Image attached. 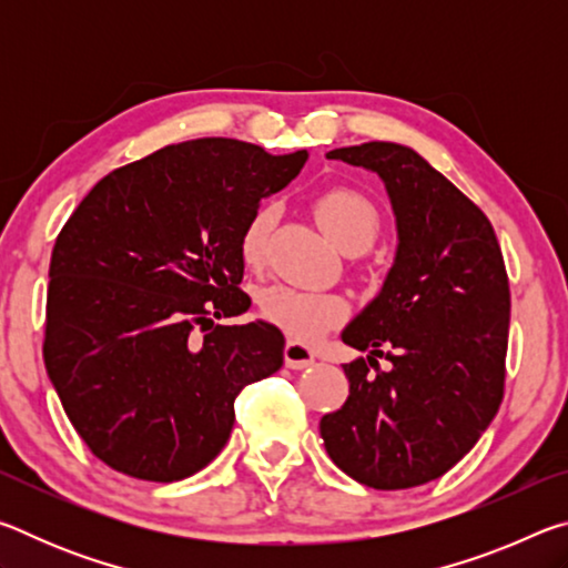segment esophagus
<instances>
[{
    "label": "esophagus",
    "mask_w": 568,
    "mask_h": 568,
    "mask_svg": "<svg viewBox=\"0 0 568 568\" xmlns=\"http://www.w3.org/2000/svg\"><path fill=\"white\" fill-rule=\"evenodd\" d=\"M283 358L285 365L293 371H303V368H311L315 363V353L307 348V345L297 343V341H287L285 343V351H283Z\"/></svg>",
    "instance_id": "34e87169"
}]
</instances>
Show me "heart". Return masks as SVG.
Masks as SVG:
<instances>
[{
  "instance_id": "obj_1",
  "label": "heart",
  "mask_w": 568,
  "mask_h": 568,
  "mask_svg": "<svg viewBox=\"0 0 568 568\" xmlns=\"http://www.w3.org/2000/svg\"><path fill=\"white\" fill-rule=\"evenodd\" d=\"M315 215L325 233L343 253H363L373 245L381 217L378 210L361 192L348 187H333L315 200ZM273 225V207L261 205L243 227L240 253L247 265L263 261L267 233ZM261 311L277 328L297 341H313L325 331L335 328L345 315V303L333 293L301 291L291 285H271L261 293Z\"/></svg>"
}]
</instances>
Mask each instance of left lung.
Here are the masks:
<instances>
[{
	"label": "left lung",
	"instance_id": "obj_1",
	"mask_svg": "<svg viewBox=\"0 0 568 568\" xmlns=\"http://www.w3.org/2000/svg\"><path fill=\"white\" fill-rule=\"evenodd\" d=\"M325 158L376 172L398 245L381 293L341 333L368 355L343 365L351 393L321 418L323 444L363 486L428 484L476 446L501 406L511 318L501 247L488 217L413 148L365 142ZM381 347L390 372L369 371Z\"/></svg>",
	"mask_w": 568,
	"mask_h": 568
}]
</instances>
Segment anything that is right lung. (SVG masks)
I'll return each mask as SVG.
<instances>
[{"label":"right lung","instance_id":"right-lung-1","mask_svg":"<svg viewBox=\"0 0 568 568\" xmlns=\"http://www.w3.org/2000/svg\"><path fill=\"white\" fill-rule=\"evenodd\" d=\"M305 160L230 138L178 142L110 172L67 220L44 365L110 468L160 484L197 474L227 444L237 393L283 365L273 323L215 318L250 307L240 235Z\"/></svg>","mask_w":568,"mask_h":568}]
</instances>
